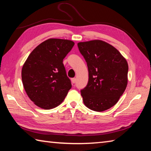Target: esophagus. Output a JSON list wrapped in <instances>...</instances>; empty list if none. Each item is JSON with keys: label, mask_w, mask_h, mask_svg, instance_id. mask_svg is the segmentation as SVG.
I'll use <instances>...</instances> for the list:
<instances>
[{"label": "esophagus", "mask_w": 151, "mask_h": 151, "mask_svg": "<svg viewBox=\"0 0 151 151\" xmlns=\"http://www.w3.org/2000/svg\"><path fill=\"white\" fill-rule=\"evenodd\" d=\"M71 82H72L73 84L75 83H76V78H73L72 79H71Z\"/></svg>", "instance_id": "34e87169"}]
</instances>
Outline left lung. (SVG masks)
<instances>
[{"label": "left lung", "instance_id": "1", "mask_svg": "<svg viewBox=\"0 0 151 151\" xmlns=\"http://www.w3.org/2000/svg\"><path fill=\"white\" fill-rule=\"evenodd\" d=\"M88 70V81L81 91L84 104L102 112L118 102L127 88L129 66L119 51L103 40L78 42Z\"/></svg>", "mask_w": 151, "mask_h": 151}]
</instances>
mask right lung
I'll list each match as a JSON object with an SVG mask.
<instances>
[{
    "instance_id": "add662e5",
    "label": "right lung",
    "mask_w": 151,
    "mask_h": 151,
    "mask_svg": "<svg viewBox=\"0 0 151 151\" xmlns=\"http://www.w3.org/2000/svg\"><path fill=\"white\" fill-rule=\"evenodd\" d=\"M75 43L50 39L37 46L22 68L24 90L36 105L50 109L62 103L72 87L63 63Z\"/></svg>"
}]
</instances>
